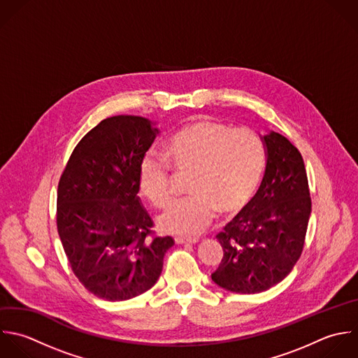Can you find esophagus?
<instances>
[{"label": "esophagus", "instance_id": "34e87169", "mask_svg": "<svg viewBox=\"0 0 358 358\" xmlns=\"http://www.w3.org/2000/svg\"><path fill=\"white\" fill-rule=\"evenodd\" d=\"M174 241H176V244H195L198 240L196 238H191V237H181V236H178V237L174 238Z\"/></svg>", "mask_w": 358, "mask_h": 358}]
</instances>
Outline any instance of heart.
Masks as SVG:
<instances>
[{
  "mask_svg": "<svg viewBox=\"0 0 358 358\" xmlns=\"http://www.w3.org/2000/svg\"><path fill=\"white\" fill-rule=\"evenodd\" d=\"M163 155H148L139 167V188L157 208L173 195L171 166L191 173V195L173 201L160 215L163 231L196 236L213 220L216 210L240 209L257 189L266 162L262 138L247 128L230 129L212 120H196L174 132L163 145Z\"/></svg>",
  "mask_w": 358,
  "mask_h": 358,
  "instance_id": "b5f03b06",
  "label": "heart"
}]
</instances>
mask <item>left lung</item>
Instances as JSON below:
<instances>
[{"instance_id": "1", "label": "left lung", "mask_w": 358, "mask_h": 358, "mask_svg": "<svg viewBox=\"0 0 358 358\" xmlns=\"http://www.w3.org/2000/svg\"><path fill=\"white\" fill-rule=\"evenodd\" d=\"M266 169L255 196L216 237L223 258L212 280L233 293L255 294L280 283L304 248L311 198L304 160L283 135L262 136Z\"/></svg>"}]
</instances>
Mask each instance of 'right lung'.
Instances as JSON below:
<instances>
[{
  "label": "right lung",
  "mask_w": 358,
  "mask_h": 358,
  "mask_svg": "<svg viewBox=\"0 0 358 358\" xmlns=\"http://www.w3.org/2000/svg\"><path fill=\"white\" fill-rule=\"evenodd\" d=\"M157 128L114 115L75 146L58 182L57 229L72 272L107 301L134 299L157 282L171 237H152L138 196L139 167Z\"/></svg>",
  "instance_id": "add662e5"
}]
</instances>
